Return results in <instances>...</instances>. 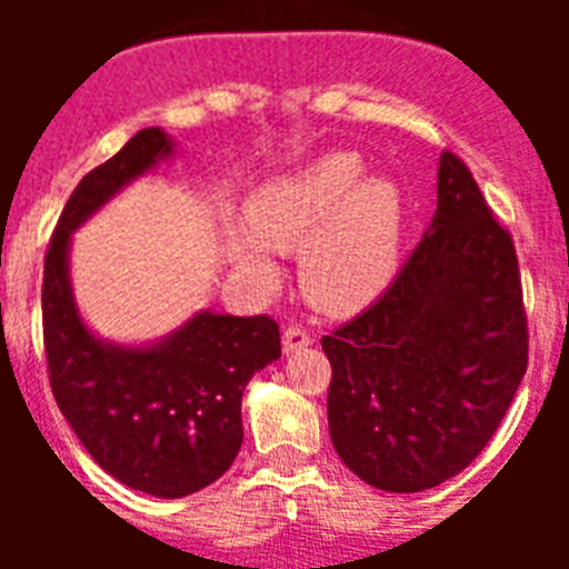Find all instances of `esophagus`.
<instances>
[{"mask_svg":"<svg viewBox=\"0 0 569 569\" xmlns=\"http://www.w3.org/2000/svg\"><path fill=\"white\" fill-rule=\"evenodd\" d=\"M310 330L301 328V325H288L284 328V336H281V345H284V353H293V350H301V347L310 345Z\"/></svg>","mask_w":569,"mask_h":569,"instance_id":"34e87169","label":"esophagus"}]
</instances>
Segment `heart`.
<instances>
[{"mask_svg": "<svg viewBox=\"0 0 569 569\" xmlns=\"http://www.w3.org/2000/svg\"><path fill=\"white\" fill-rule=\"evenodd\" d=\"M361 173L356 156L330 153L256 188L244 208L250 233L230 236L236 264L270 281V250H301V290L316 308L356 313L373 305L399 273L405 199L390 179Z\"/></svg>", "mask_w": 569, "mask_h": 569, "instance_id": "b5f03b06", "label": "heart"}]
</instances>
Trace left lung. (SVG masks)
I'll use <instances>...</instances> for the list:
<instances>
[{
	"label": "left lung",
	"instance_id": "1",
	"mask_svg": "<svg viewBox=\"0 0 569 569\" xmlns=\"http://www.w3.org/2000/svg\"><path fill=\"white\" fill-rule=\"evenodd\" d=\"M433 224L379 299L321 336L336 453L367 485L419 492L487 447L527 373L516 244L453 150Z\"/></svg>",
	"mask_w": 569,
	"mask_h": 569
}]
</instances>
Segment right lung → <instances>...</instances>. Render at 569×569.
<instances>
[{"instance_id":"right-lung-1","label":"right lung","mask_w":569,"mask_h":569,"mask_svg":"<svg viewBox=\"0 0 569 569\" xmlns=\"http://www.w3.org/2000/svg\"><path fill=\"white\" fill-rule=\"evenodd\" d=\"M170 150L159 128L139 130L70 193L44 253L42 333L53 399L93 461L133 490L182 499L233 465L241 393L281 356L279 325L199 313L162 345L113 347L84 328L68 281L70 233Z\"/></svg>"}]
</instances>
